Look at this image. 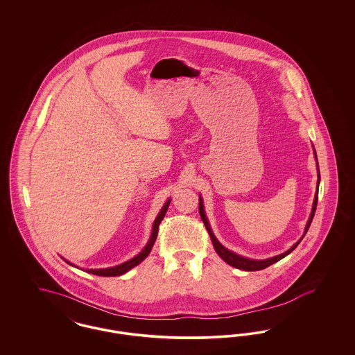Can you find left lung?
Wrapping results in <instances>:
<instances>
[{
	"instance_id": "1",
	"label": "left lung",
	"mask_w": 355,
	"mask_h": 355,
	"mask_svg": "<svg viewBox=\"0 0 355 355\" xmlns=\"http://www.w3.org/2000/svg\"><path fill=\"white\" fill-rule=\"evenodd\" d=\"M315 153V150H314ZM315 158H317V153H315ZM318 185H320V168H318ZM317 202H318V193L315 194V198H314V203H313V210H311V214H310V218L307 220V225H306V229H304V234L307 233V230H309V227H310V225H311V220L314 218V214H315V209H317ZM200 216H201V218H202L203 223H205V226H206V230H207V233H209V236L211 238V242H213V246H214V249H216V252L217 254L220 255V258L226 262V263H229L230 266H233V268H236V269H241V270H246V271H257V270H263V269H266V268H269L270 265L272 263H275V262H278L279 259H282L284 257H286L287 254L291 253L297 246H298V243L301 242V239L290 249V250H287L284 254H279V255H277V257H272V258H268V259H263V261H255V259H249V258H243V257H241V255H238V254L233 253V252H229L227 249H225L222 245H220V242L217 241V238L214 236L213 234V232H211V229H210V225H209V222H207V218H206V216H205V211H203V203L202 198L200 197Z\"/></svg>"
}]
</instances>
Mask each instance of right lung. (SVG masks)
Wrapping results in <instances>:
<instances>
[{"label":"right lung","instance_id":"add662e5","mask_svg":"<svg viewBox=\"0 0 355 355\" xmlns=\"http://www.w3.org/2000/svg\"><path fill=\"white\" fill-rule=\"evenodd\" d=\"M169 203L170 200L168 201V202L164 205V207H162V210L159 211L158 217H157L155 220H154V225H153L152 236H150V239H149L148 245L145 246V249H144L141 253L138 254L137 257L132 258L130 261H128V262H125V263H122V265L114 266V268L87 271H89V272H92V274H96V275H101V277H116V275H121V274H123V272H126V271L130 270L132 268H135V266H137L138 263H141V262H142V261H144V259H145V258L149 255L150 250H152L153 245H154V242H155V239H157V236H158L159 223H161V220H164V217H165V214H166V210H168V206H169ZM67 262H68V261H67ZM70 265H71V263H70Z\"/></svg>","mask_w":355,"mask_h":355}]
</instances>
